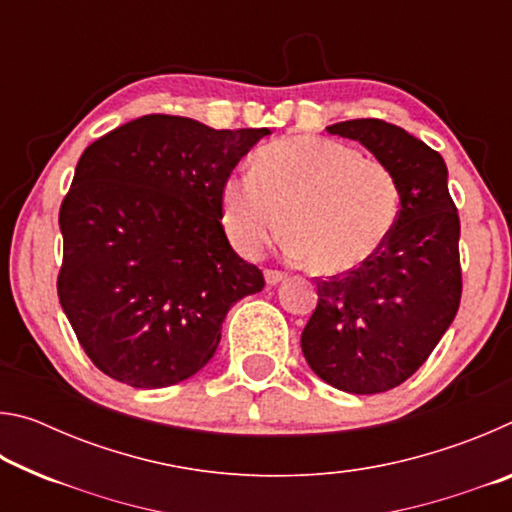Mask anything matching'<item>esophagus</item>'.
<instances>
[{"label":"esophagus","mask_w":512,"mask_h":512,"mask_svg":"<svg viewBox=\"0 0 512 512\" xmlns=\"http://www.w3.org/2000/svg\"><path fill=\"white\" fill-rule=\"evenodd\" d=\"M264 277H266V284H271V287H275V284H280L282 280H287V273L275 271V268H266Z\"/></svg>","instance_id":"esophagus-1"}]
</instances>
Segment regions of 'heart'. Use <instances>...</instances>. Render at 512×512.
<instances>
[{
    "label": "heart",
    "mask_w": 512,
    "mask_h": 512,
    "mask_svg": "<svg viewBox=\"0 0 512 512\" xmlns=\"http://www.w3.org/2000/svg\"><path fill=\"white\" fill-rule=\"evenodd\" d=\"M400 214L391 167L352 146L296 135L262 146L253 173L221 187V221L230 244L257 257L280 228L284 248L320 273H343L386 244Z\"/></svg>",
    "instance_id": "heart-1"
}]
</instances>
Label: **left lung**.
<instances>
[{
  "label": "left lung",
  "mask_w": 512,
  "mask_h": 512,
  "mask_svg": "<svg viewBox=\"0 0 512 512\" xmlns=\"http://www.w3.org/2000/svg\"><path fill=\"white\" fill-rule=\"evenodd\" d=\"M327 133L361 142L391 167L400 214L370 259L318 277V305L300 345L329 386L354 395L384 393L429 359L461 305V221L443 155L418 137L384 119L341 121Z\"/></svg>",
  "instance_id": "8db88e82"
}]
</instances>
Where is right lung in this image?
<instances>
[{"label": "right lung", "mask_w": 512, "mask_h": 512, "mask_svg": "<svg viewBox=\"0 0 512 512\" xmlns=\"http://www.w3.org/2000/svg\"><path fill=\"white\" fill-rule=\"evenodd\" d=\"M268 128L144 115L83 151L60 205L58 298L103 375L164 388L214 357L221 323L264 275L232 250L221 187Z\"/></svg>", "instance_id": "obj_1"}]
</instances>
